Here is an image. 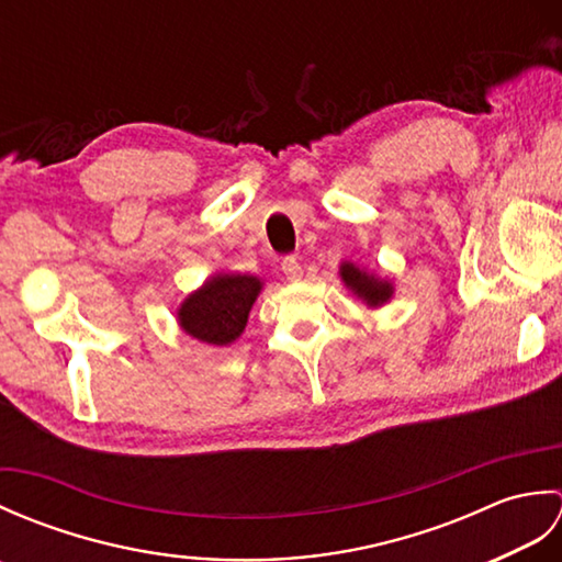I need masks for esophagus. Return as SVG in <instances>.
Here are the masks:
<instances>
[{"instance_id":"34e87169","label":"esophagus","mask_w":562,"mask_h":562,"mask_svg":"<svg viewBox=\"0 0 562 562\" xmlns=\"http://www.w3.org/2000/svg\"><path fill=\"white\" fill-rule=\"evenodd\" d=\"M282 272H284V278L292 280V282L302 280V274H304V270H302V266H300V260H296L294 256H288V258L282 260Z\"/></svg>"}]
</instances>
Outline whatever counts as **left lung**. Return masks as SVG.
<instances>
[{"instance_id":"left-lung-1","label":"left lung","mask_w":562,"mask_h":562,"mask_svg":"<svg viewBox=\"0 0 562 562\" xmlns=\"http://www.w3.org/2000/svg\"><path fill=\"white\" fill-rule=\"evenodd\" d=\"M338 274L345 288H348L357 300H362L369 308H379L391 302L393 296V282L389 278H381L374 270L360 268L352 260H342Z\"/></svg>"}]
</instances>
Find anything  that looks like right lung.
I'll list each match as a JSON object with an SVG mask.
<instances>
[{"mask_svg": "<svg viewBox=\"0 0 562 562\" xmlns=\"http://www.w3.org/2000/svg\"><path fill=\"white\" fill-rule=\"evenodd\" d=\"M260 290L256 274L214 272L178 306V328L214 348L232 345L244 333Z\"/></svg>", "mask_w": 562, "mask_h": 562, "instance_id": "add662e5", "label": "right lung"}]
</instances>
